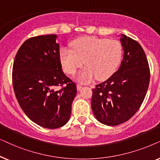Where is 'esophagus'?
I'll return each instance as SVG.
<instances>
[{
	"label": "esophagus",
	"mask_w": 160,
	"mask_h": 160,
	"mask_svg": "<svg viewBox=\"0 0 160 160\" xmlns=\"http://www.w3.org/2000/svg\"><path fill=\"white\" fill-rule=\"evenodd\" d=\"M82 85L81 84H77V89L78 91H80V89L82 88Z\"/></svg>",
	"instance_id": "esophagus-1"
}]
</instances>
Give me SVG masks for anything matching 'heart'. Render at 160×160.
<instances>
[{
	"instance_id": "heart-1",
	"label": "heart",
	"mask_w": 160,
	"mask_h": 160,
	"mask_svg": "<svg viewBox=\"0 0 160 160\" xmlns=\"http://www.w3.org/2000/svg\"><path fill=\"white\" fill-rule=\"evenodd\" d=\"M122 46L118 40L85 37L74 40L72 49L63 48L60 60L67 74H73L79 68L86 67L77 74L76 79L88 82L97 78L103 80L113 74L122 58Z\"/></svg>"
}]
</instances>
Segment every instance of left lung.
Here are the masks:
<instances>
[{
	"label": "left lung",
	"instance_id": "1",
	"mask_svg": "<svg viewBox=\"0 0 160 160\" xmlns=\"http://www.w3.org/2000/svg\"><path fill=\"white\" fill-rule=\"evenodd\" d=\"M120 42L123 50L120 67L92 90L93 115L108 126L130 119L143 102L149 84V67L143 49L124 34H121Z\"/></svg>",
	"mask_w": 160,
	"mask_h": 160
}]
</instances>
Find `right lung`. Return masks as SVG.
Returning <instances> with one entry per match:
<instances>
[{
	"label": "right lung",
	"instance_id": "1",
	"mask_svg": "<svg viewBox=\"0 0 160 160\" xmlns=\"http://www.w3.org/2000/svg\"><path fill=\"white\" fill-rule=\"evenodd\" d=\"M56 39L51 34L26 40L17 52L12 72L20 108L33 122L48 129L69 121L77 94L76 84L62 71Z\"/></svg>",
	"mask_w": 160,
	"mask_h": 160
}]
</instances>
